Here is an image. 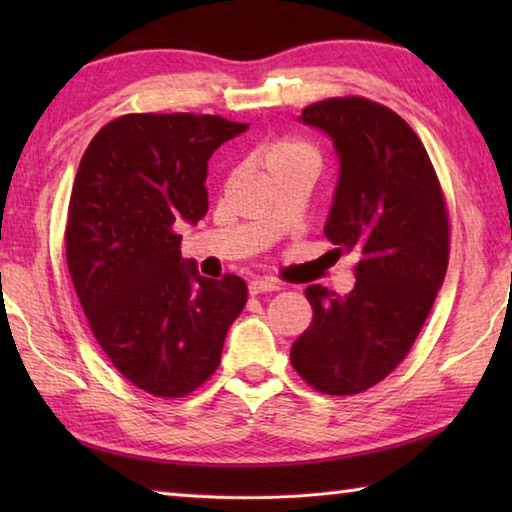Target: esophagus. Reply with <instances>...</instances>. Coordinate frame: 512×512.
<instances>
[{
    "instance_id": "34e87169",
    "label": "esophagus",
    "mask_w": 512,
    "mask_h": 512,
    "mask_svg": "<svg viewBox=\"0 0 512 512\" xmlns=\"http://www.w3.org/2000/svg\"><path fill=\"white\" fill-rule=\"evenodd\" d=\"M271 291H280V284L273 280H253L248 284L250 296H259V293H271Z\"/></svg>"
}]
</instances>
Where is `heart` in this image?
I'll use <instances>...</instances> for the list:
<instances>
[{"mask_svg":"<svg viewBox=\"0 0 512 512\" xmlns=\"http://www.w3.org/2000/svg\"><path fill=\"white\" fill-rule=\"evenodd\" d=\"M262 162H264V169L268 171V176H271V173L289 169L293 164H302V162L318 164V151L309 142L300 140V137L280 135V137H273V140H268L262 146Z\"/></svg>","mask_w":512,"mask_h":512,"instance_id":"obj_1","label":"heart"}]
</instances>
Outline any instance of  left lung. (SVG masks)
Returning <instances> with one entry per match:
<instances>
[{
	"instance_id": "1",
	"label": "left lung",
	"mask_w": 512,
	"mask_h": 512,
	"mask_svg": "<svg viewBox=\"0 0 512 512\" xmlns=\"http://www.w3.org/2000/svg\"><path fill=\"white\" fill-rule=\"evenodd\" d=\"M300 119L334 140L341 176L325 237L359 262L348 296L307 287L314 320L293 343L291 366L318 393L357 395L406 359L443 287L447 203L422 140L391 108L332 97Z\"/></svg>"
}]
</instances>
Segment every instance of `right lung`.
Returning a JSON list of instances; mask_svg holds the SVG:
<instances>
[{
  "label": "right lung",
  "instance_id": "add662e5",
  "mask_svg": "<svg viewBox=\"0 0 512 512\" xmlns=\"http://www.w3.org/2000/svg\"><path fill=\"white\" fill-rule=\"evenodd\" d=\"M219 115L131 112L92 137L67 207L69 277L94 339L140 391L185 397L221 363L248 287L198 275L180 257V221L207 214V160L244 133Z\"/></svg>",
  "mask_w": 512,
  "mask_h": 512
}]
</instances>
